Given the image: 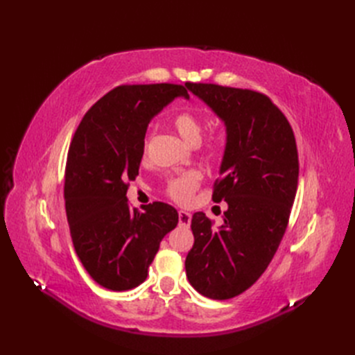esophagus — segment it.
Instances as JSON below:
<instances>
[{"mask_svg": "<svg viewBox=\"0 0 355 355\" xmlns=\"http://www.w3.org/2000/svg\"><path fill=\"white\" fill-rule=\"evenodd\" d=\"M191 213L189 211H185V210H179V225H182V227H189L191 225Z\"/></svg>", "mask_w": 355, "mask_h": 355, "instance_id": "1", "label": "esophagus"}]
</instances>
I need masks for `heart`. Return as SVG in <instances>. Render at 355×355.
I'll return each mask as SVG.
<instances>
[{"label": "heart", "mask_w": 355, "mask_h": 355, "mask_svg": "<svg viewBox=\"0 0 355 355\" xmlns=\"http://www.w3.org/2000/svg\"><path fill=\"white\" fill-rule=\"evenodd\" d=\"M173 125L179 136L184 139V141L189 145H198L201 141V133H202V124L200 118L189 111H180L173 116ZM220 144L219 141H213L209 146L210 154L219 153ZM201 173L198 170H188L185 173H180L178 178L168 184V196L178 202H187L191 200L194 191L197 189Z\"/></svg>", "instance_id": "b5f03b06"}]
</instances>
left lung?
Returning a JSON list of instances; mask_svg holds the SVG:
<instances>
[{"instance_id":"left-lung-1","label":"left lung","mask_w":355,"mask_h":355,"mask_svg":"<svg viewBox=\"0 0 355 355\" xmlns=\"http://www.w3.org/2000/svg\"><path fill=\"white\" fill-rule=\"evenodd\" d=\"M185 85L225 125L213 201L228 204L218 228L202 211L192 216L187 277L202 296L231 299L256 283L280 245L297 189L296 141L287 118L265 94L216 84Z\"/></svg>"}]
</instances>
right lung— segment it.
Masks as SVG:
<instances>
[{"label": "right lung", "instance_id": "right-lung-1", "mask_svg": "<svg viewBox=\"0 0 355 355\" xmlns=\"http://www.w3.org/2000/svg\"><path fill=\"white\" fill-rule=\"evenodd\" d=\"M176 98L189 99L182 85H120L84 115L69 146L65 207L73 249L93 280L114 292L146 280L161 240L179 222L170 204L137 211L125 196L139 175L148 124Z\"/></svg>", "mask_w": 355, "mask_h": 355}]
</instances>
